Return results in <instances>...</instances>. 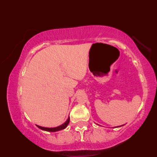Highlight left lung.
<instances>
[{
	"label": "left lung",
	"mask_w": 157,
	"mask_h": 157,
	"mask_svg": "<svg viewBox=\"0 0 157 157\" xmlns=\"http://www.w3.org/2000/svg\"><path fill=\"white\" fill-rule=\"evenodd\" d=\"M121 126H122V125H121ZM118 127H120V126H118ZM118 127H117V128H118Z\"/></svg>",
	"instance_id": "8db88e82"
}]
</instances>
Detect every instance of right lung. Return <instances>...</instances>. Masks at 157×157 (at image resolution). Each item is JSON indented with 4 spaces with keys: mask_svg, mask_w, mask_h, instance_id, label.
<instances>
[{
    "mask_svg": "<svg viewBox=\"0 0 157 157\" xmlns=\"http://www.w3.org/2000/svg\"><path fill=\"white\" fill-rule=\"evenodd\" d=\"M69 121H70V117H68L67 120H66V121L63 124H62V125H60V126H57V127H55V128H45V127H42V126H39V125H37V127H38L40 129H41V130H44V131H49V132H56V131H58L63 130V129L66 128L67 127V125H68V123H69Z\"/></svg>",
    "mask_w": 157,
    "mask_h": 157,
    "instance_id": "obj_1",
    "label": "right lung"
}]
</instances>
